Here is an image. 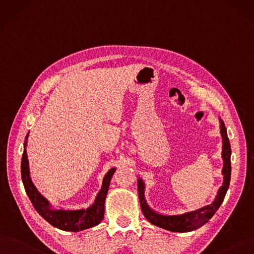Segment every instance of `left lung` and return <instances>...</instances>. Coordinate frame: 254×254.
Segmentation results:
<instances>
[{"mask_svg":"<svg viewBox=\"0 0 254 254\" xmlns=\"http://www.w3.org/2000/svg\"><path fill=\"white\" fill-rule=\"evenodd\" d=\"M221 122V134L223 138V153L222 157L224 160L223 167V175H224V183L219 190L218 195L215 196L214 201L206 205L204 207L196 209L194 211L185 212L179 215H163L159 214L153 211L148 207L145 199H144V183L141 179H138V193H139V201L141 210L144 214L146 220L156 225L158 227L163 229L170 230L173 232H189L202 227L205 223H207L212 215L219 209L221 204L224 201L225 194H226L229 183H230V175H231V163H230V156H231V147L230 142L227 136V129L225 127L224 121L220 119Z\"/></svg>","mask_w":254,"mask_h":254,"instance_id":"obj_1","label":"left lung"}]
</instances>
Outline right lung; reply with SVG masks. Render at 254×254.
<instances>
[{
	"instance_id": "obj_1",
	"label": "right lung",
	"mask_w": 254,
	"mask_h": 254,
	"mask_svg": "<svg viewBox=\"0 0 254 254\" xmlns=\"http://www.w3.org/2000/svg\"><path fill=\"white\" fill-rule=\"evenodd\" d=\"M28 135L26 136V140ZM27 141H25L24 146H26ZM116 168H111L103 178L101 190L98 192L95 202L87 209L79 210H53L50 208V205L43 195L36 190L33 183L31 182L29 176V167H28V159L26 148L22 156L21 162V175L22 181L25 187L28 198L30 199L34 209L40 213L41 217L47 222L50 223L52 226L64 230L76 232L79 230L87 229L98 225L105 214V201L109 190V185L113 174L115 173Z\"/></svg>"
}]
</instances>
